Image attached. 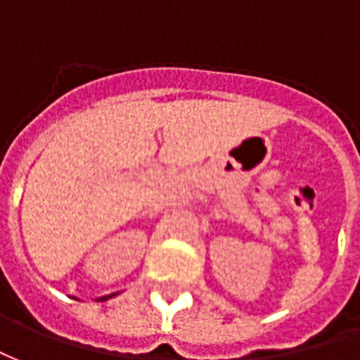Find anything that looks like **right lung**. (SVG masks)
Instances as JSON below:
<instances>
[{
  "label": "right lung",
  "mask_w": 360,
  "mask_h": 360,
  "mask_svg": "<svg viewBox=\"0 0 360 360\" xmlns=\"http://www.w3.org/2000/svg\"><path fill=\"white\" fill-rule=\"evenodd\" d=\"M115 295H117V293H112V295H105V297H99V299H97V301H107V299L115 297Z\"/></svg>",
  "instance_id": "obj_1"
}]
</instances>
